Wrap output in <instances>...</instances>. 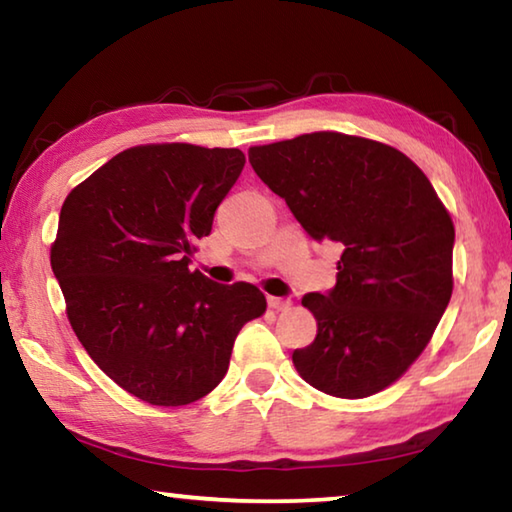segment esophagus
<instances>
[{
    "mask_svg": "<svg viewBox=\"0 0 512 512\" xmlns=\"http://www.w3.org/2000/svg\"><path fill=\"white\" fill-rule=\"evenodd\" d=\"M268 307L275 309V311H287L291 307V300L289 298H275V296H271V298H268Z\"/></svg>",
    "mask_w": 512,
    "mask_h": 512,
    "instance_id": "esophagus-1",
    "label": "esophagus"
}]
</instances>
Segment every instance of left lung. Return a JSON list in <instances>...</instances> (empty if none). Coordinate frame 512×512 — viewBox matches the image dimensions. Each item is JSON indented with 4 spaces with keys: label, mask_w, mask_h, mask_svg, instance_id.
Listing matches in <instances>:
<instances>
[{
    "label": "left lung",
    "mask_w": 512,
    "mask_h": 512,
    "mask_svg": "<svg viewBox=\"0 0 512 512\" xmlns=\"http://www.w3.org/2000/svg\"><path fill=\"white\" fill-rule=\"evenodd\" d=\"M248 160L314 241L343 246L336 284L302 298L318 320L293 352L302 379L368 397L427 348L452 298L454 223L429 178L393 146L309 133L253 146Z\"/></svg>",
    "instance_id": "1"
}]
</instances>
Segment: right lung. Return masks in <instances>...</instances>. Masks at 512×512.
Segmentation results:
<instances>
[{"mask_svg": "<svg viewBox=\"0 0 512 512\" xmlns=\"http://www.w3.org/2000/svg\"><path fill=\"white\" fill-rule=\"evenodd\" d=\"M244 164L239 149L135 146L65 198L51 271L67 318L92 361L144 402L185 406L214 391L239 329L266 311L253 284L189 271Z\"/></svg>", "mask_w": 512, "mask_h": 512, "instance_id": "1", "label": "right lung"}]
</instances>
